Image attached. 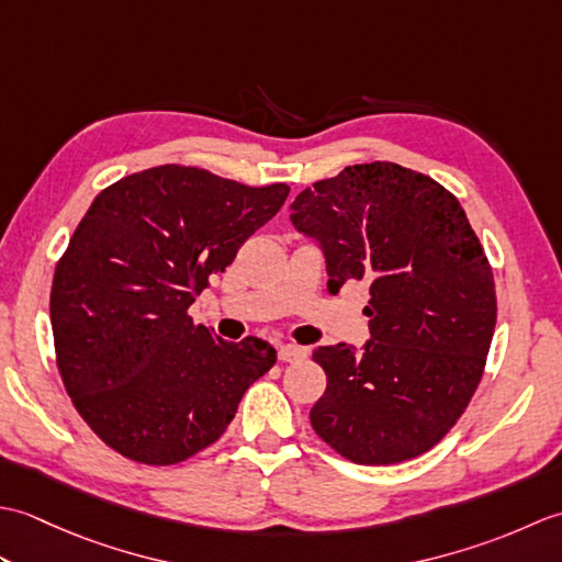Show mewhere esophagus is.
<instances>
[{"mask_svg":"<svg viewBox=\"0 0 562 562\" xmlns=\"http://www.w3.org/2000/svg\"><path fill=\"white\" fill-rule=\"evenodd\" d=\"M278 357H280V362L304 360V357H306V348H300V345H280Z\"/></svg>","mask_w":562,"mask_h":562,"instance_id":"1","label":"esophagus"}]
</instances>
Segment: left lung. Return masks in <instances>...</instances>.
Returning <instances> with one entry per match:
<instances>
[{
	"instance_id": "8db88e82",
	"label": "left lung",
	"mask_w": 562,
	"mask_h": 562,
	"mask_svg": "<svg viewBox=\"0 0 562 562\" xmlns=\"http://www.w3.org/2000/svg\"><path fill=\"white\" fill-rule=\"evenodd\" d=\"M294 229L324 250L328 290L369 284V338L318 345L316 435L355 463L420 457L469 405L491 350V262L447 188L398 164H355L302 190Z\"/></svg>"
}]
</instances>
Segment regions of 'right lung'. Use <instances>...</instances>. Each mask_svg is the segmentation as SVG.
<instances>
[{
	"mask_svg": "<svg viewBox=\"0 0 562 562\" xmlns=\"http://www.w3.org/2000/svg\"><path fill=\"white\" fill-rule=\"evenodd\" d=\"M288 195L166 164L91 202L55 268L50 324L69 398L111 449L149 465L193 457L278 360L270 342L222 340L188 308Z\"/></svg>",
	"mask_w": 562,
	"mask_h": 562,
	"instance_id": "1",
	"label": "right lung"
}]
</instances>
